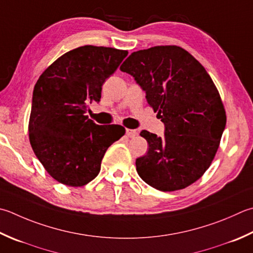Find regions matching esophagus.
Masks as SVG:
<instances>
[{
    "instance_id": "esophagus-1",
    "label": "esophagus",
    "mask_w": 253,
    "mask_h": 253,
    "mask_svg": "<svg viewBox=\"0 0 253 253\" xmlns=\"http://www.w3.org/2000/svg\"><path fill=\"white\" fill-rule=\"evenodd\" d=\"M137 135H138L137 130H135V129H128V128L126 129V136L128 138H135Z\"/></svg>"
}]
</instances>
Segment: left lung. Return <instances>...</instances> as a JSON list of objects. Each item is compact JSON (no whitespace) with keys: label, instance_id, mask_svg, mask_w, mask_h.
<instances>
[{"label":"left lung","instance_id":"obj_1","mask_svg":"<svg viewBox=\"0 0 253 253\" xmlns=\"http://www.w3.org/2000/svg\"><path fill=\"white\" fill-rule=\"evenodd\" d=\"M121 70L135 78L166 128L162 138L140 132L149 149L136 160L138 174L163 192L191 185L210 168L226 126L225 108L210 74L177 46L132 52Z\"/></svg>","mask_w":253,"mask_h":253}]
</instances>
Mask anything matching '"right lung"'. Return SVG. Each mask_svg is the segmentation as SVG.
Instances as JSON below:
<instances>
[{
  "label": "right lung",
  "instance_id": "obj_1",
  "mask_svg": "<svg viewBox=\"0 0 253 253\" xmlns=\"http://www.w3.org/2000/svg\"><path fill=\"white\" fill-rule=\"evenodd\" d=\"M127 50L82 46L59 57L35 84L29 141L54 180L83 186L97 176L104 155L125 133L120 125H96L86 116L100 102L102 85L116 71Z\"/></svg>",
  "mask_w": 253,
  "mask_h": 253
}]
</instances>
